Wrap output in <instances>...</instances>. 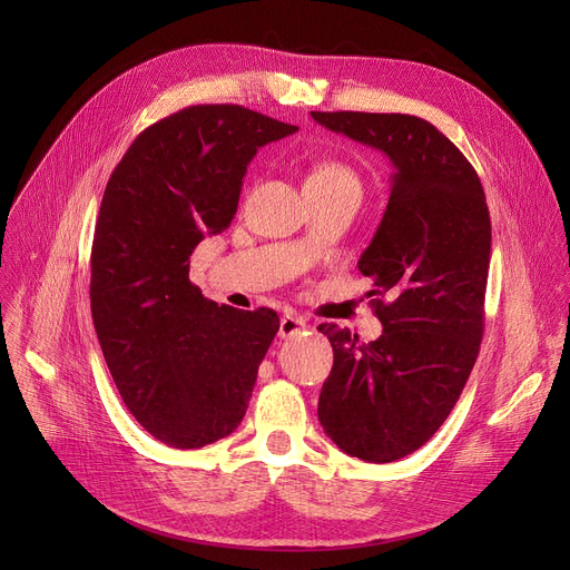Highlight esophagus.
I'll return each mask as SVG.
<instances>
[{"instance_id":"esophagus-1","label":"esophagus","mask_w":570,"mask_h":570,"mask_svg":"<svg viewBox=\"0 0 570 570\" xmlns=\"http://www.w3.org/2000/svg\"><path fill=\"white\" fill-rule=\"evenodd\" d=\"M307 321L305 318H297V316H293V314H286V316H282V321H279V337L282 340H288V337H295V335H301L303 331H307Z\"/></svg>"}]
</instances>
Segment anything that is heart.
<instances>
[{
    "mask_svg": "<svg viewBox=\"0 0 570 570\" xmlns=\"http://www.w3.org/2000/svg\"><path fill=\"white\" fill-rule=\"evenodd\" d=\"M307 187H357L361 189V179L355 170L337 159H321L312 166L307 175Z\"/></svg>",
    "mask_w": 570,
    "mask_h": 570,
    "instance_id": "1",
    "label": "heart"
}]
</instances>
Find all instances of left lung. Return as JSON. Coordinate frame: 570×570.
Returning <instances> with one entry per match:
<instances>
[{"label": "left lung", "instance_id": "1", "mask_svg": "<svg viewBox=\"0 0 570 570\" xmlns=\"http://www.w3.org/2000/svg\"><path fill=\"white\" fill-rule=\"evenodd\" d=\"M325 129L395 166L381 226L357 261L383 335L370 344L321 323L335 351L318 421L342 451L395 462L443 425L481 351L492 226L478 173L434 125L402 112H321Z\"/></svg>", "mask_w": 570, "mask_h": 570}]
</instances>
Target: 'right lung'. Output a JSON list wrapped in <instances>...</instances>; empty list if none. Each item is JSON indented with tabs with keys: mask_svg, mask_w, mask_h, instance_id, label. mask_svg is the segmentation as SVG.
<instances>
[{
	"mask_svg": "<svg viewBox=\"0 0 570 570\" xmlns=\"http://www.w3.org/2000/svg\"><path fill=\"white\" fill-rule=\"evenodd\" d=\"M297 127L235 104L149 125L108 179L89 265L95 331L119 395L170 448H203L245 417L279 316L203 297L189 256L235 217L256 149Z\"/></svg>",
	"mask_w": 570,
	"mask_h": 570,
	"instance_id": "right-lung-1",
	"label": "right lung"
}]
</instances>
